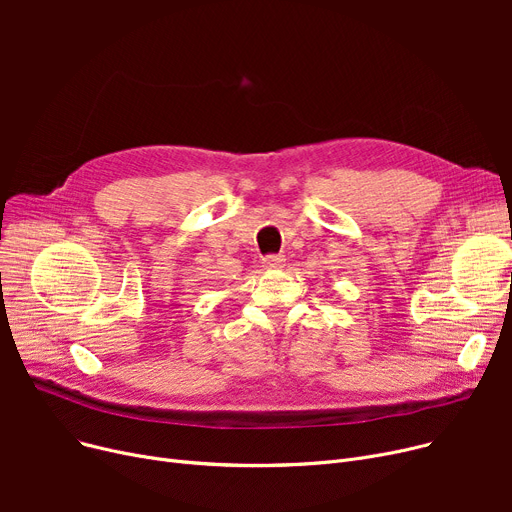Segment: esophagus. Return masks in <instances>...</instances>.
Returning a JSON list of instances; mask_svg holds the SVG:
<instances>
[{
  "label": "esophagus",
  "instance_id": "34e87169",
  "mask_svg": "<svg viewBox=\"0 0 512 512\" xmlns=\"http://www.w3.org/2000/svg\"><path fill=\"white\" fill-rule=\"evenodd\" d=\"M284 263V255H267L263 257V267L265 270H276V267H280Z\"/></svg>",
  "mask_w": 512,
  "mask_h": 512
}]
</instances>
